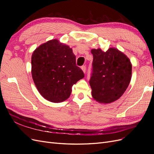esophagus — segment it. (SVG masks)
Masks as SVG:
<instances>
[{
    "mask_svg": "<svg viewBox=\"0 0 154 154\" xmlns=\"http://www.w3.org/2000/svg\"><path fill=\"white\" fill-rule=\"evenodd\" d=\"M81 69H82V71L84 72V73H85V72H86V67L85 66H82V67H81Z\"/></svg>",
    "mask_w": 154,
    "mask_h": 154,
    "instance_id": "1",
    "label": "esophagus"
}]
</instances>
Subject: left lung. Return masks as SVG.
I'll list each match as a JSON object with an SVG mask.
<instances>
[{
  "mask_svg": "<svg viewBox=\"0 0 154 154\" xmlns=\"http://www.w3.org/2000/svg\"><path fill=\"white\" fill-rule=\"evenodd\" d=\"M92 73L89 81L93 99L100 103L118 100L127 90L132 77L130 59L118 49L106 52L92 49Z\"/></svg>",
  "mask_w": 154,
  "mask_h": 154,
  "instance_id": "8db88e82",
  "label": "left lung"
}]
</instances>
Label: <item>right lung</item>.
Here are the masks:
<instances>
[{
  "label": "right lung",
  "instance_id": "obj_1",
  "mask_svg": "<svg viewBox=\"0 0 154 154\" xmlns=\"http://www.w3.org/2000/svg\"><path fill=\"white\" fill-rule=\"evenodd\" d=\"M31 74L40 94L53 103L68 99L72 85L84 77L76 66L72 49L57 39L48 41L33 51Z\"/></svg>",
  "mask_w": 154,
  "mask_h": 154
}]
</instances>
